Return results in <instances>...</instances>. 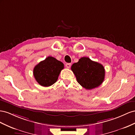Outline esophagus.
Wrapping results in <instances>:
<instances>
[{"instance_id":"34e87169","label":"esophagus","mask_w":135,"mask_h":135,"mask_svg":"<svg viewBox=\"0 0 135 135\" xmlns=\"http://www.w3.org/2000/svg\"><path fill=\"white\" fill-rule=\"evenodd\" d=\"M71 63H66V64H65V66H66V67L67 68H70L71 67Z\"/></svg>"}]
</instances>
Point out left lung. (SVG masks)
<instances>
[{"instance_id": "obj_1", "label": "left lung", "mask_w": 135, "mask_h": 135, "mask_svg": "<svg viewBox=\"0 0 135 135\" xmlns=\"http://www.w3.org/2000/svg\"><path fill=\"white\" fill-rule=\"evenodd\" d=\"M80 85L86 89H92L101 85L105 79V70L103 65L88 57L80 58L71 66Z\"/></svg>"}]
</instances>
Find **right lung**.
I'll return each mask as SVG.
<instances>
[{
  "label": "right lung",
  "mask_w": 135,
  "mask_h": 135,
  "mask_svg": "<svg viewBox=\"0 0 135 135\" xmlns=\"http://www.w3.org/2000/svg\"><path fill=\"white\" fill-rule=\"evenodd\" d=\"M64 64L55 57L48 56L36 65L33 75L37 83L43 86H50L56 82Z\"/></svg>",
  "instance_id": "obj_1"
}]
</instances>
